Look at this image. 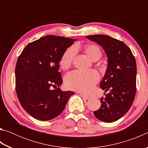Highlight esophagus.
<instances>
[{
  "mask_svg": "<svg viewBox=\"0 0 148 148\" xmlns=\"http://www.w3.org/2000/svg\"><path fill=\"white\" fill-rule=\"evenodd\" d=\"M80 95H81V97H82V98L83 99H86V100H88V99H89V98L90 97H88V96H87V95H84V94H80Z\"/></svg>",
  "mask_w": 148,
  "mask_h": 148,
  "instance_id": "esophagus-1",
  "label": "esophagus"
}]
</instances>
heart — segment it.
I'll return each instance as SVG.
<instances>
[{"label":"heart","mask_w":148,"mask_h":148,"mask_svg":"<svg viewBox=\"0 0 148 148\" xmlns=\"http://www.w3.org/2000/svg\"><path fill=\"white\" fill-rule=\"evenodd\" d=\"M85 51L92 61H96L102 56L100 47L94 44L87 45ZM77 53L74 46L66 49L60 59V65L63 69H66L71 66ZM99 79L98 72L93 70L88 71H74L69 72L64 77V82L66 87L75 91L87 92L91 90Z\"/></svg>","instance_id":"1"}]
</instances>
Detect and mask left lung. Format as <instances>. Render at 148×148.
Segmentation results:
<instances>
[{
  "mask_svg": "<svg viewBox=\"0 0 148 148\" xmlns=\"http://www.w3.org/2000/svg\"><path fill=\"white\" fill-rule=\"evenodd\" d=\"M86 38L102 46L108 58L107 69L100 87L110 92L101 99V108L93 114L100 121H116L133 103L136 90V60L129 47L119 40L103 34Z\"/></svg>",
  "mask_w": 148,
  "mask_h": 148,
  "instance_id": "8db88e82",
  "label": "left lung"
}]
</instances>
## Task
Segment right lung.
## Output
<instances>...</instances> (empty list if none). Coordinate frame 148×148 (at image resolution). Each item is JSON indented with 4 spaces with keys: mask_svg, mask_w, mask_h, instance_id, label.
Returning <instances> with one entry per match:
<instances>
[{
    "mask_svg": "<svg viewBox=\"0 0 148 148\" xmlns=\"http://www.w3.org/2000/svg\"><path fill=\"white\" fill-rule=\"evenodd\" d=\"M75 40L47 35L29 43L17 59L16 93L22 107L34 118L47 121L58 116L74 94L59 88L62 79L59 69L62 55Z\"/></svg>",
    "mask_w": 148,
    "mask_h": 148,
    "instance_id": "obj_1",
    "label": "right lung"
}]
</instances>
